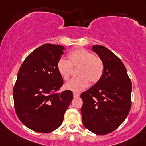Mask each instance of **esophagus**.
Instances as JSON below:
<instances>
[{"label":"esophagus","instance_id":"obj_1","mask_svg":"<svg viewBox=\"0 0 146 146\" xmlns=\"http://www.w3.org/2000/svg\"><path fill=\"white\" fill-rule=\"evenodd\" d=\"M80 96V94L78 93H73V97L74 98H78Z\"/></svg>","mask_w":146,"mask_h":146}]
</instances>
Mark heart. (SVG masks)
Segmentation results:
<instances>
[{
    "label": "heart",
    "mask_w": 146,
    "mask_h": 146,
    "mask_svg": "<svg viewBox=\"0 0 146 146\" xmlns=\"http://www.w3.org/2000/svg\"><path fill=\"white\" fill-rule=\"evenodd\" d=\"M69 60L64 58L59 60L57 68L64 80L69 79L73 68H79L78 76L67 82L65 89L73 92H81L88 87L89 82L95 84L100 80L103 74L104 65L99 57L93 52L84 48H80L70 52Z\"/></svg>",
    "instance_id": "obj_1"
}]
</instances>
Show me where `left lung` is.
<instances>
[{
    "label": "left lung",
    "instance_id": "8db88e82",
    "mask_svg": "<svg viewBox=\"0 0 146 146\" xmlns=\"http://www.w3.org/2000/svg\"><path fill=\"white\" fill-rule=\"evenodd\" d=\"M104 65L98 82L81 94V113L86 129L98 135L113 132L122 124L131 108L132 82L125 66L111 50L100 45L91 48Z\"/></svg>",
    "mask_w": 146,
    "mask_h": 146
}]
</instances>
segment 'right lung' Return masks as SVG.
I'll list each match as a JSON object with an SVG mask.
<instances>
[{
	"label": "right lung",
	"mask_w": 146,
	"mask_h": 146,
	"mask_svg": "<svg viewBox=\"0 0 146 146\" xmlns=\"http://www.w3.org/2000/svg\"><path fill=\"white\" fill-rule=\"evenodd\" d=\"M64 49L60 45H42L26 57L19 70L13 89L15 111L24 125L35 132L57 129L73 100L71 91L55 93L64 83L57 64Z\"/></svg>",
	"instance_id": "1"
}]
</instances>
